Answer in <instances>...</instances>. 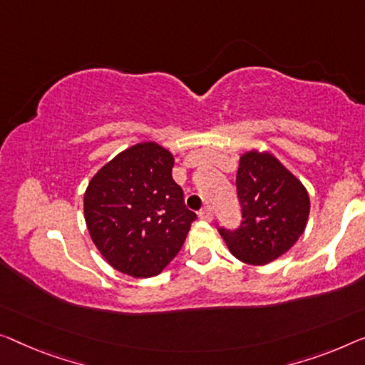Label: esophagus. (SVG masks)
I'll return each mask as SVG.
<instances>
[{"label": "esophagus", "instance_id": "34e87169", "mask_svg": "<svg viewBox=\"0 0 365 365\" xmlns=\"http://www.w3.org/2000/svg\"><path fill=\"white\" fill-rule=\"evenodd\" d=\"M198 216L201 217V220H205V221H211L213 220V213H211V210L210 208H203L198 213Z\"/></svg>", "mask_w": 365, "mask_h": 365}]
</instances>
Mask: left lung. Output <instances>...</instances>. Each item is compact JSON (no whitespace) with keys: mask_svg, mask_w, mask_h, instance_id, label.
<instances>
[{"mask_svg":"<svg viewBox=\"0 0 365 365\" xmlns=\"http://www.w3.org/2000/svg\"><path fill=\"white\" fill-rule=\"evenodd\" d=\"M236 187L242 222L237 231L220 230V235L241 262H274L304 232L309 216L308 190L272 152L257 149L239 157Z\"/></svg>","mask_w":365,"mask_h":365,"instance_id":"1","label":"left lung"}]
</instances>
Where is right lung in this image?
Returning <instances> with one entry per match:
<instances>
[{
  "mask_svg": "<svg viewBox=\"0 0 365 365\" xmlns=\"http://www.w3.org/2000/svg\"><path fill=\"white\" fill-rule=\"evenodd\" d=\"M173 154L154 140L119 152L88 182L85 222L103 259L123 274L159 275L180 251L197 215L172 178Z\"/></svg>",
  "mask_w": 365,
  "mask_h": 365,
  "instance_id": "add662e5",
  "label": "right lung"
}]
</instances>
